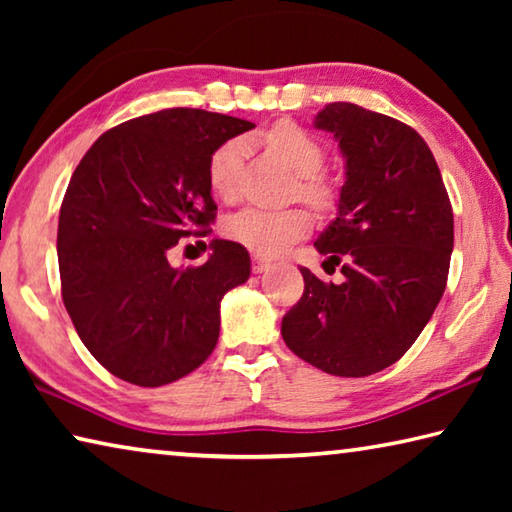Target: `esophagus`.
Returning a JSON list of instances; mask_svg holds the SVG:
<instances>
[{"instance_id":"1","label":"esophagus","mask_w":512,"mask_h":512,"mask_svg":"<svg viewBox=\"0 0 512 512\" xmlns=\"http://www.w3.org/2000/svg\"><path fill=\"white\" fill-rule=\"evenodd\" d=\"M268 266H271V259L264 257V255H253V268H255V273L266 271Z\"/></svg>"}]
</instances>
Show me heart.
<instances>
[{
    "instance_id": "1",
    "label": "heart",
    "mask_w": 512,
    "mask_h": 512,
    "mask_svg": "<svg viewBox=\"0 0 512 512\" xmlns=\"http://www.w3.org/2000/svg\"><path fill=\"white\" fill-rule=\"evenodd\" d=\"M291 171L298 173L296 194L314 207H327L334 198V187L329 178L320 173L325 162V151L314 137L291 121H280L268 128L264 135ZM246 142L241 137L223 142L207 162V180L212 194L223 203H232L239 196V173L244 164ZM311 230V216L305 207H284V210H266V207H244L228 216L225 235L246 246L257 255H277L289 248Z\"/></svg>"
}]
</instances>
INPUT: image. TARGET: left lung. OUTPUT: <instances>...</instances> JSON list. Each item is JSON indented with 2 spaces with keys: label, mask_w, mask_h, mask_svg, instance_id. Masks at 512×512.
I'll return each mask as SVG.
<instances>
[{
  "label": "left lung",
  "mask_w": 512,
  "mask_h": 512,
  "mask_svg": "<svg viewBox=\"0 0 512 512\" xmlns=\"http://www.w3.org/2000/svg\"><path fill=\"white\" fill-rule=\"evenodd\" d=\"M314 126L345 158L339 214L316 239L327 262H344L343 282L300 268L305 293L282 318V339L329 375L366 377L411 348L443 298L454 212L411 126L343 101L320 110Z\"/></svg>",
  "instance_id": "left-lung-1"
}]
</instances>
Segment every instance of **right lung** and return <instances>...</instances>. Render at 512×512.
<instances>
[{"mask_svg":"<svg viewBox=\"0 0 512 512\" xmlns=\"http://www.w3.org/2000/svg\"><path fill=\"white\" fill-rule=\"evenodd\" d=\"M246 119L169 108L103 133L72 173L60 205L63 302L90 354L137 386L189 375L219 341L221 298L250 275L248 250L214 239L201 266L173 268L169 250L214 221L207 162Z\"/></svg>","mask_w":512,"mask_h":512,"instance_id":"right-lung-1","label":"right lung"}]
</instances>
